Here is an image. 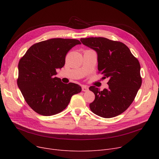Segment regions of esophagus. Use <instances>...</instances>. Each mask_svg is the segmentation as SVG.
Returning a JSON list of instances; mask_svg holds the SVG:
<instances>
[{"label":"esophagus","instance_id":"1","mask_svg":"<svg viewBox=\"0 0 159 159\" xmlns=\"http://www.w3.org/2000/svg\"><path fill=\"white\" fill-rule=\"evenodd\" d=\"M82 91H84L85 92V91H88L89 90V88L86 86H82Z\"/></svg>","mask_w":159,"mask_h":159}]
</instances>
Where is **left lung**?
Masks as SVG:
<instances>
[{
  "label": "left lung",
  "mask_w": 159,
  "mask_h": 159,
  "mask_svg": "<svg viewBox=\"0 0 159 159\" xmlns=\"http://www.w3.org/2000/svg\"><path fill=\"white\" fill-rule=\"evenodd\" d=\"M80 41L97 52L98 73L104 79H109L108 89L100 91L94 86L89 88L95 95L89 104L90 110L104 118L122 113L134 101L142 84L138 59L119 41L104 37L82 38Z\"/></svg>",
  "instance_id": "8db88e82"
}]
</instances>
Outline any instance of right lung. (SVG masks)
<instances>
[{"mask_svg":"<svg viewBox=\"0 0 159 159\" xmlns=\"http://www.w3.org/2000/svg\"><path fill=\"white\" fill-rule=\"evenodd\" d=\"M77 44V39H52L32 45L20 58L17 85L27 104L37 113L51 116L62 111L81 87L64 84L55 77L65 64L66 55Z\"/></svg>","mask_w":159,"mask_h":159,"instance_id":"obj_1","label":"right lung"}]
</instances>
